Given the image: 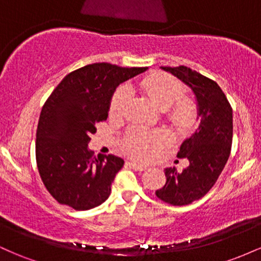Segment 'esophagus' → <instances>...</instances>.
I'll return each mask as SVG.
<instances>
[{
	"label": "esophagus",
	"instance_id": "1",
	"mask_svg": "<svg viewBox=\"0 0 261 261\" xmlns=\"http://www.w3.org/2000/svg\"><path fill=\"white\" fill-rule=\"evenodd\" d=\"M128 166H130L131 168L135 169V170H139V172H142V170L147 169V167L142 166V164L136 163V162H128Z\"/></svg>",
	"mask_w": 261,
	"mask_h": 261
}]
</instances>
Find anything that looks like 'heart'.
I'll return each mask as SVG.
<instances>
[{
    "label": "heart",
    "mask_w": 261,
    "mask_h": 261,
    "mask_svg": "<svg viewBox=\"0 0 261 261\" xmlns=\"http://www.w3.org/2000/svg\"><path fill=\"white\" fill-rule=\"evenodd\" d=\"M141 88L157 107L169 108V119L179 130L193 127L197 120V106L193 99L184 95V86L174 77L164 73H153L145 77ZM130 95L127 86H121L114 93L110 101V114L120 115ZM167 135L162 131H148L135 127L127 131L121 141L122 151L135 160L148 162L160 154L167 143Z\"/></svg>",
    "instance_id": "obj_1"
}]
</instances>
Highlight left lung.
Returning <instances> with one entry per match:
<instances>
[{"label":"left lung","instance_id":"obj_1","mask_svg":"<svg viewBox=\"0 0 261 261\" xmlns=\"http://www.w3.org/2000/svg\"><path fill=\"white\" fill-rule=\"evenodd\" d=\"M189 86L197 101L199 128L181 143L178 158H188L189 167L178 172L166 168L167 181L155 191L162 201L174 206L189 205L211 190L230 154L233 112L222 89L215 81L187 66L161 67Z\"/></svg>","mask_w":261,"mask_h":261}]
</instances>
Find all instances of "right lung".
<instances>
[{"label":"right lung","mask_w":261,"mask_h":261,"mask_svg":"<svg viewBox=\"0 0 261 261\" xmlns=\"http://www.w3.org/2000/svg\"><path fill=\"white\" fill-rule=\"evenodd\" d=\"M146 67L98 62L68 73L45 101L37 128L35 157L45 188L61 205L79 211L103 203L124 160L98 157L88 148L95 125L107 120L113 93Z\"/></svg>","instance_id":"add662e5"}]
</instances>
